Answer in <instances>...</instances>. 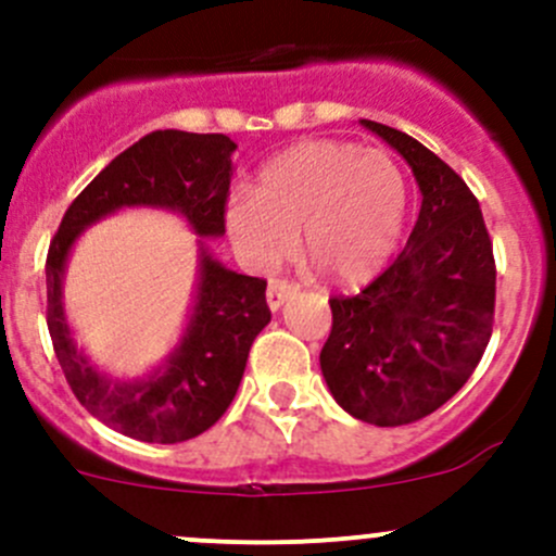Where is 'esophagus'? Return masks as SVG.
<instances>
[{
  "mask_svg": "<svg viewBox=\"0 0 556 556\" xmlns=\"http://www.w3.org/2000/svg\"><path fill=\"white\" fill-rule=\"evenodd\" d=\"M295 293H299V285L288 282V279H271V282H268V290H266V301H268V306H271V312H277V309H282L285 301Z\"/></svg>",
  "mask_w": 556,
  "mask_h": 556,
  "instance_id": "esophagus-1",
  "label": "esophagus"
}]
</instances>
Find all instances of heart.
<instances>
[{"instance_id": "1", "label": "heart", "mask_w": 556, "mask_h": 556, "mask_svg": "<svg viewBox=\"0 0 556 556\" xmlns=\"http://www.w3.org/2000/svg\"><path fill=\"white\" fill-rule=\"evenodd\" d=\"M408 188L384 150L309 139L268 161L250 193L228 201L226 228L257 266L304 252L339 282L377 274L401 239Z\"/></svg>"}]
</instances>
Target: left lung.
Here are the masks:
<instances>
[{"mask_svg":"<svg viewBox=\"0 0 556 556\" xmlns=\"http://www.w3.org/2000/svg\"><path fill=\"white\" fill-rule=\"evenodd\" d=\"M422 206L401 255L355 295H333L319 368L336 403L379 428L428 417L470 379L495 323V255L479 201L452 166L384 123Z\"/></svg>","mask_w":556,"mask_h":556,"instance_id":"obj_1","label":"left lung"}]
</instances>
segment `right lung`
Returning a JSON list of instances; mask_svg holds the SVG:
<instances>
[{"mask_svg":"<svg viewBox=\"0 0 556 556\" xmlns=\"http://www.w3.org/2000/svg\"><path fill=\"white\" fill-rule=\"evenodd\" d=\"M226 134L166 128L123 150L64 212L48 250V330L55 357L77 401L128 439L177 444L210 430L237 395L255 336L271 319L266 279L231 271L201 250L199 290L188 330L164 366L150 377L117 382L75 346L61 306V279L75 239L91 223L123 206L179 212L199 237L226 233L231 155Z\"/></svg>","mask_w":556,"mask_h":556,"instance_id":"1","label":"right lung"}]
</instances>
